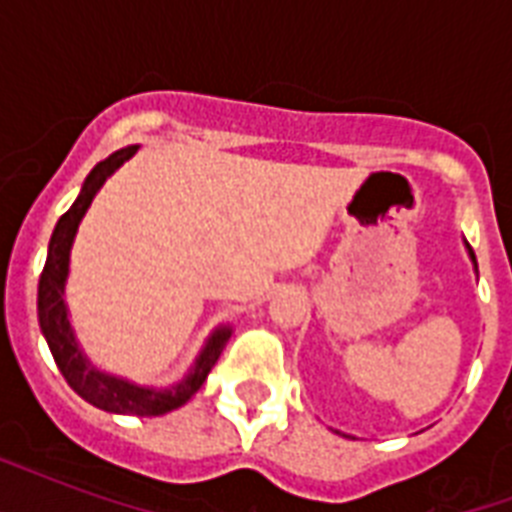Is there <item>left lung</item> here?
I'll return each instance as SVG.
<instances>
[{"label": "left lung", "mask_w": 512, "mask_h": 512, "mask_svg": "<svg viewBox=\"0 0 512 512\" xmlns=\"http://www.w3.org/2000/svg\"><path fill=\"white\" fill-rule=\"evenodd\" d=\"M465 249H468V257H470V263H473V271L478 273V263H476V255H473V249H470V244L465 241Z\"/></svg>", "instance_id": "obj_1"}]
</instances>
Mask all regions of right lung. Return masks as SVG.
I'll return each mask as SVG.
<instances>
[{
	"label": "right lung",
	"mask_w": 512,
	"mask_h": 512,
	"mask_svg": "<svg viewBox=\"0 0 512 512\" xmlns=\"http://www.w3.org/2000/svg\"><path fill=\"white\" fill-rule=\"evenodd\" d=\"M140 146L119 148L114 154L98 162L84 177L82 191L76 196L66 215L55 223V231L50 236V247H47V260H44V271L39 276V292H36V313H39V327L42 335L50 345V353L55 364L63 372L66 382L87 401V404L98 406L103 412L111 414H138V417H159L167 414L177 406H183L188 398L201 388V382L207 380L209 369L223 353L225 342L231 337V324H220L212 329V335L204 340L199 356L193 358L191 369L183 374V380L172 382V385H140L119 374L103 372L87 358L84 348L76 340V332L71 327V316H68L66 303V281L71 271V247H74L76 231L79 223L87 215L92 199L106 185V180L122 167L127 159L138 154Z\"/></svg>",
	"instance_id": "1"
}]
</instances>
